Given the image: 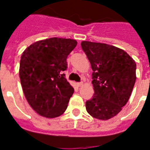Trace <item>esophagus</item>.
Segmentation results:
<instances>
[{
  "mask_svg": "<svg viewBox=\"0 0 150 150\" xmlns=\"http://www.w3.org/2000/svg\"><path fill=\"white\" fill-rule=\"evenodd\" d=\"M82 85H83V82H77V83H76V86H82Z\"/></svg>",
  "mask_w": 150,
  "mask_h": 150,
  "instance_id": "obj_1",
  "label": "esophagus"
}]
</instances>
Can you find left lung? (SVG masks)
Instances as JSON below:
<instances>
[{
	"label": "left lung",
	"mask_w": 150,
	"mask_h": 150,
	"mask_svg": "<svg viewBox=\"0 0 150 150\" xmlns=\"http://www.w3.org/2000/svg\"><path fill=\"white\" fill-rule=\"evenodd\" d=\"M82 50L93 69L94 95L86 103L87 112L100 120L116 116L129 100L136 79L135 61L120 48L82 41Z\"/></svg>",
	"instance_id": "left-lung-1"
}]
</instances>
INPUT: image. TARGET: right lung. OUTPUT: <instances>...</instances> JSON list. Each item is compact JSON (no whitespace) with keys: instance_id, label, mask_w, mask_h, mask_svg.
<instances>
[{"instance_id":"right-lung-1","label":"right lung","mask_w":150,"mask_h":150,"mask_svg":"<svg viewBox=\"0 0 150 150\" xmlns=\"http://www.w3.org/2000/svg\"><path fill=\"white\" fill-rule=\"evenodd\" d=\"M77 45L71 39L37 41L22 53L19 77L29 104L40 115L49 118L65 111L74 89L65 79L67 57Z\"/></svg>"}]
</instances>
